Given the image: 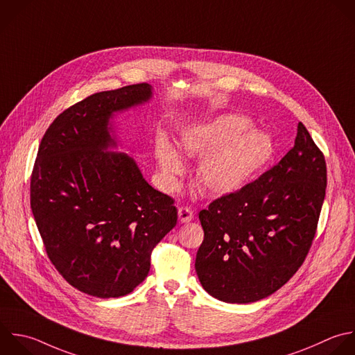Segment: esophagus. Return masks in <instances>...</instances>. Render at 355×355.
Returning a JSON list of instances; mask_svg holds the SVG:
<instances>
[{
    "mask_svg": "<svg viewBox=\"0 0 355 355\" xmlns=\"http://www.w3.org/2000/svg\"><path fill=\"white\" fill-rule=\"evenodd\" d=\"M178 215H179V220L182 223H189L193 220L194 215H193V211L189 208V207H180L179 211H178Z\"/></svg>",
    "mask_w": 355,
    "mask_h": 355,
    "instance_id": "1",
    "label": "esophagus"
}]
</instances>
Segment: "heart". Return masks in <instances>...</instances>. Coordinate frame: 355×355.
I'll use <instances>...</instances> for the list:
<instances>
[{"instance_id": "heart-1", "label": "heart", "mask_w": 355, "mask_h": 355, "mask_svg": "<svg viewBox=\"0 0 355 355\" xmlns=\"http://www.w3.org/2000/svg\"><path fill=\"white\" fill-rule=\"evenodd\" d=\"M251 123L240 115H222L182 133L179 148L201 159L198 183L207 191L229 194L248 184L272 159L273 140L269 135L248 130ZM157 159L168 175H179L184 164L164 137L155 147Z\"/></svg>"}]
</instances>
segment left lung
<instances>
[{"instance_id":"1","label":"left lung","mask_w":355,"mask_h":355,"mask_svg":"<svg viewBox=\"0 0 355 355\" xmlns=\"http://www.w3.org/2000/svg\"><path fill=\"white\" fill-rule=\"evenodd\" d=\"M324 191V157L300 122L294 147L276 165L200 211L196 272L205 291L247 304L287 283L311 248Z\"/></svg>"}]
</instances>
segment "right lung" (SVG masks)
<instances>
[{
    "instance_id": "obj_1",
    "label": "right lung",
    "mask_w": 355,
    "mask_h": 355,
    "mask_svg": "<svg viewBox=\"0 0 355 355\" xmlns=\"http://www.w3.org/2000/svg\"><path fill=\"white\" fill-rule=\"evenodd\" d=\"M139 83L89 96L44 133L31 179V207L47 255L75 288L112 298L148 275L154 247L178 222L173 198L151 187L115 147V112L147 103Z\"/></svg>"
}]
</instances>
